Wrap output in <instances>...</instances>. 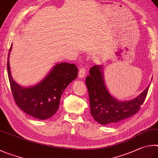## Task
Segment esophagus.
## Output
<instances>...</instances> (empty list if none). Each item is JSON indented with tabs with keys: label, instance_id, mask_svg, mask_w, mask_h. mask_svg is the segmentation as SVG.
Returning a JSON list of instances; mask_svg holds the SVG:
<instances>
[{
	"label": "esophagus",
	"instance_id": "1",
	"mask_svg": "<svg viewBox=\"0 0 158 158\" xmlns=\"http://www.w3.org/2000/svg\"><path fill=\"white\" fill-rule=\"evenodd\" d=\"M85 74H86V69H85V67H81L79 69V73H78V76L80 78H82L84 77Z\"/></svg>",
	"mask_w": 158,
	"mask_h": 158
}]
</instances>
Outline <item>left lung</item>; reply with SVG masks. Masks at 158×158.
<instances>
[{
	"label": "left lung",
	"mask_w": 158,
	"mask_h": 158,
	"mask_svg": "<svg viewBox=\"0 0 158 158\" xmlns=\"http://www.w3.org/2000/svg\"><path fill=\"white\" fill-rule=\"evenodd\" d=\"M102 65L90 69L85 80L89 92L91 114L101 125L117 123L137 113L143 103L150 85L132 100L119 101L110 94L104 79Z\"/></svg>",
	"instance_id": "8db88e82"
}]
</instances>
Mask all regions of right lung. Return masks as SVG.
<instances>
[{"instance_id":"1","label":"right lung","mask_w":158,"mask_h":158,"mask_svg":"<svg viewBox=\"0 0 158 158\" xmlns=\"http://www.w3.org/2000/svg\"><path fill=\"white\" fill-rule=\"evenodd\" d=\"M10 48L7 58V74L11 90L16 105L31 117L45 120L53 116L59 109L60 98L66 87L77 76L74 64L57 63L43 80L34 86L22 87L12 78L10 66Z\"/></svg>"}]
</instances>
